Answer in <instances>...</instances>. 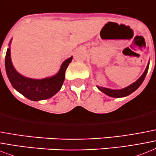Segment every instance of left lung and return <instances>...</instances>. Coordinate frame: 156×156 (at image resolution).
I'll return each instance as SVG.
<instances>
[{
	"label": "left lung",
	"mask_w": 156,
	"mask_h": 156,
	"mask_svg": "<svg viewBox=\"0 0 156 156\" xmlns=\"http://www.w3.org/2000/svg\"><path fill=\"white\" fill-rule=\"evenodd\" d=\"M148 67H149V63H148L147 66L145 71L143 74V75L140 77L139 79L135 82L132 83L131 85L128 86L126 88H123V89L121 90H112L109 89V88H104V87H97L98 88L99 90H101L102 92H103L104 94H106L107 95L110 96V97H113V98H122V97H126V96L131 94V93H133L134 91L136 90L140 87V85L143 83L144 78L146 77L147 73Z\"/></svg>",
	"instance_id": "obj_1"
}]
</instances>
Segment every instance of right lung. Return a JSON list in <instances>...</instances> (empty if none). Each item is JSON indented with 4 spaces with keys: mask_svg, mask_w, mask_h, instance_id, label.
I'll use <instances>...</instances> for the list:
<instances>
[{
    "mask_svg": "<svg viewBox=\"0 0 156 156\" xmlns=\"http://www.w3.org/2000/svg\"><path fill=\"white\" fill-rule=\"evenodd\" d=\"M11 43V41L9 42ZM73 57L66 59L62 64L60 70L57 74L50 78L43 79H33L25 78L14 69L11 61L10 49H7L5 55V69L12 87L22 95L32 101L47 99L51 98L60 90L65 80L66 69L72 61Z\"/></svg>",
    "mask_w": 156,
    "mask_h": 156,
    "instance_id": "right-lung-1",
    "label": "right lung"
}]
</instances>
